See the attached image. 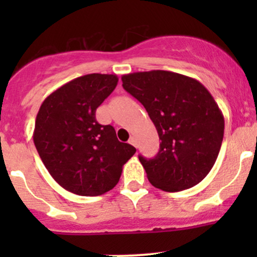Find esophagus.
I'll return each mask as SVG.
<instances>
[{
	"label": "esophagus",
	"instance_id": "1",
	"mask_svg": "<svg viewBox=\"0 0 257 257\" xmlns=\"http://www.w3.org/2000/svg\"><path fill=\"white\" fill-rule=\"evenodd\" d=\"M129 144L137 147V141H136V138H134V137H131V139H129Z\"/></svg>",
	"mask_w": 257,
	"mask_h": 257
}]
</instances>
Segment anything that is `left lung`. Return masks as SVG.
I'll return each mask as SVG.
<instances>
[{
	"label": "left lung",
	"mask_w": 257,
	"mask_h": 257,
	"mask_svg": "<svg viewBox=\"0 0 257 257\" xmlns=\"http://www.w3.org/2000/svg\"><path fill=\"white\" fill-rule=\"evenodd\" d=\"M123 88L144 105L162 141L157 157L139 155L153 186L180 191L200 183L219 155L224 115L199 80L169 71L121 77Z\"/></svg>",
	"instance_id": "1"
}]
</instances>
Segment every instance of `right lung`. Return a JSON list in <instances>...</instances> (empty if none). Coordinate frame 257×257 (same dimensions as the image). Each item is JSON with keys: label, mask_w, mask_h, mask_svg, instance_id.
Listing matches in <instances>:
<instances>
[{"label": "right lung", "mask_w": 257, "mask_h": 257, "mask_svg": "<svg viewBox=\"0 0 257 257\" xmlns=\"http://www.w3.org/2000/svg\"><path fill=\"white\" fill-rule=\"evenodd\" d=\"M118 84L115 74L92 73L66 83L43 100L33 142L52 178L82 196H98L118 184L123 165L137 152L121 143L95 110Z\"/></svg>", "instance_id": "right-lung-1"}]
</instances>
